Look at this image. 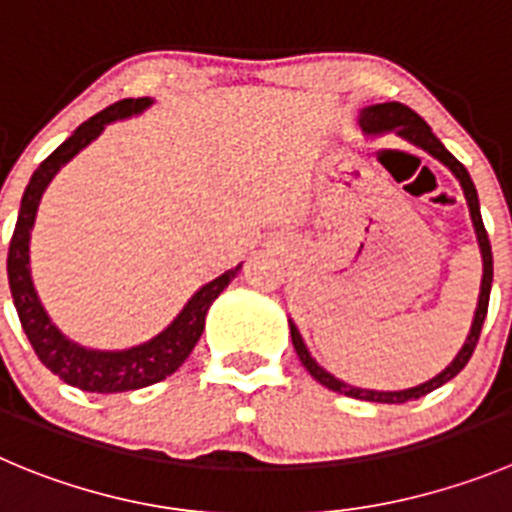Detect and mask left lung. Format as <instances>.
Instances as JSON below:
<instances>
[{
  "label": "left lung",
  "mask_w": 512,
  "mask_h": 512,
  "mask_svg": "<svg viewBox=\"0 0 512 512\" xmlns=\"http://www.w3.org/2000/svg\"><path fill=\"white\" fill-rule=\"evenodd\" d=\"M361 128L366 133H384V131H396L401 138H407L409 143L414 146L424 148L427 154H432L434 159L442 161L452 174L460 179L462 189H465V199H467V207H470L472 214V224H475V232H477V242H480V252H482V288H480V300H477V310H475V321H472L470 328V336H467L465 346L462 351L457 353V358L452 361L442 374H437L434 379H429L427 384H419L414 389H404V391H371V389H356V386H348L343 381H338L336 376L328 374L326 369L315 364L313 358H310L308 348H305L303 338H300L298 328L290 323V338H293V346L295 353L300 356V364L310 371L315 381H321L326 389L338 391L343 396H351V399H364V401H379V404H404V401H412L419 399V396H427L429 391L439 389L442 384H447L450 379H455L462 369L467 366L470 361L472 351H475L477 341H480V331H482V323H485V315H487V303H490V288H493V250H490V237H487V229L482 224L480 217V202H477V191L475 184H472L470 174H467L465 166L455 159V156L442 146L437 136L432 133V128L427 126L419 113H414L409 105L404 103H379V105H369L364 108L361 118H358Z\"/></svg>",
  "instance_id": "8db88e82"
}]
</instances>
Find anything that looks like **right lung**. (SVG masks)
Instances as JSON below:
<instances>
[{
	"mask_svg": "<svg viewBox=\"0 0 512 512\" xmlns=\"http://www.w3.org/2000/svg\"><path fill=\"white\" fill-rule=\"evenodd\" d=\"M146 105H151L148 98H126L118 103L108 105L105 111L85 121L83 126L75 128L73 136L52 151L37 171L32 174L30 184L22 197V207H19L17 224H14L12 242H9L7 255V278L9 290H12L14 308H17L19 323L25 328L27 338H30L32 348H35L37 358L52 371L60 376L65 384L78 386L83 391H98V394H118V391H133L151 386L156 381L166 379L174 374L181 364H184L189 353L197 346L199 336L204 331V318L214 300L219 298L224 288L234 280V275L240 272V265L234 270H227L204 285L194 298L186 303L179 318L166 328L164 333L154 338V341L143 343V346L128 348V351H88L83 346H75L68 338L62 336L52 321L47 318L45 308L37 300L35 288H32L30 278V229L35 224L37 204H40L42 191L50 184L52 176L57 174L65 161L73 159L80 148L88 146L95 136L105 128V123L116 121V118L133 116L141 113Z\"/></svg>",
	"mask_w": 512,
	"mask_h": 512,
	"instance_id": "1",
	"label": "right lung"
}]
</instances>
